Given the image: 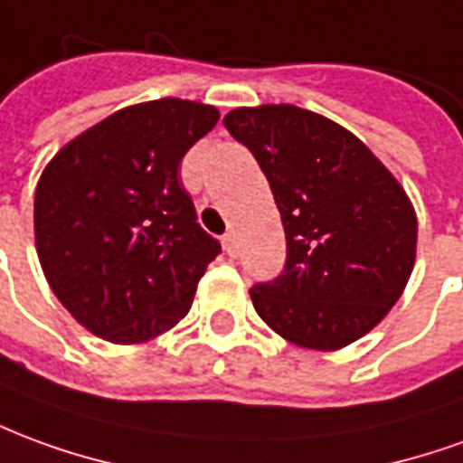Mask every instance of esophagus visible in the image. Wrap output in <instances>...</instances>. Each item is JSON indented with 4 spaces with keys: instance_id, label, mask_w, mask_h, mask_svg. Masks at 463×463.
<instances>
[{
    "instance_id": "obj_1",
    "label": "esophagus",
    "mask_w": 463,
    "mask_h": 463,
    "mask_svg": "<svg viewBox=\"0 0 463 463\" xmlns=\"http://www.w3.org/2000/svg\"><path fill=\"white\" fill-rule=\"evenodd\" d=\"M222 250L231 255V258L238 255V238H235V232H225L222 235Z\"/></svg>"
}]
</instances>
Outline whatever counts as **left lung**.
Instances as JSON below:
<instances>
[{
	"instance_id": "left-lung-1",
	"label": "left lung",
	"mask_w": 463,
	"mask_h": 463,
	"mask_svg": "<svg viewBox=\"0 0 463 463\" xmlns=\"http://www.w3.org/2000/svg\"><path fill=\"white\" fill-rule=\"evenodd\" d=\"M225 128L270 183L286 231L283 273L250 288L258 316L290 344L338 351L401 298L416 263V210L354 132L296 105L231 109Z\"/></svg>"
}]
</instances>
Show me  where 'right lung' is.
<instances>
[{"instance_id":"1","label":"right lung","mask_w":463,"mask_h":463,"mask_svg":"<svg viewBox=\"0 0 463 463\" xmlns=\"http://www.w3.org/2000/svg\"><path fill=\"white\" fill-rule=\"evenodd\" d=\"M218 119V108L180 97L130 105L42 170L34 245L44 278L74 321L109 344H145L177 326L221 253L177 177Z\"/></svg>"}]
</instances>
